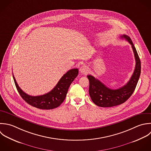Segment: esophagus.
Masks as SVG:
<instances>
[{
    "label": "esophagus",
    "instance_id": "1",
    "mask_svg": "<svg viewBox=\"0 0 151 151\" xmlns=\"http://www.w3.org/2000/svg\"><path fill=\"white\" fill-rule=\"evenodd\" d=\"M79 71L81 73L86 75L89 72V68L86 65H83L79 69Z\"/></svg>",
    "mask_w": 151,
    "mask_h": 151
}]
</instances>
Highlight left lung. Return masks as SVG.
I'll return each instance as SVG.
<instances>
[{
  "label": "left lung",
  "mask_w": 151,
  "mask_h": 151,
  "mask_svg": "<svg viewBox=\"0 0 151 151\" xmlns=\"http://www.w3.org/2000/svg\"><path fill=\"white\" fill-rule=\"evenodd\" d=\"M121 38L126 39L131 45L136 65L134 72L128 83L118 89H111L92 75H88L89 81V93L93 102L100 107H112L124 103L134 93L141 75V61L131 39L127 35Z\"/></svg>",
  "instance_id": "obj_1"
}]
</instances>
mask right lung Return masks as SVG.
<instances>
[{
  "mask_svg": "<svg viewBox=\"0 0 151 151\" xmlns=\"http://www.w3.org/2000/svg\"><path fill=\"white\" fill-rule=\"evenodd\" d=\"M79 73L78 69L68 70L49 92L40 96H33L24 93L18 86L13 75L17 90L21 97L30 105L40 109H52L60 105L64 101L68 89Z\"/></svg>",
  "mask_w": 151,
  "mask_h": 151,
  "instance_id": "obj_1",
  "label": "right lung"
}]
</instances>
